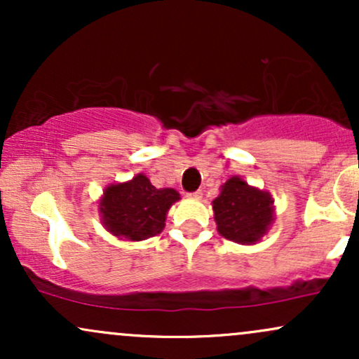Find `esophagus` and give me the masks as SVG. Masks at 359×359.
<instances>
[{"label":"esophagus","instance_id":"obj_1","mask_svg":"<svg viewBox=\"0 0 359 359\" xmlns=\"http://www.w3.org/2000/svg\"><path fill=\"white\" fill-rule=\"evenodd\" d=\"M189 197H191V199H201V197H203V192H201V191L191 192V194H189Z\"/></svg>","mask_w":359,"mask_h":359}]
</instances>
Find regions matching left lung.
<instances>
[{"label":"left lung","mask_w":359,"mask_h":359,"mask_svg":"<svg viewBox=\"0 0 359 359\" xmlns=\"http://www.w3.org/2000/svg\"><path fill=\"white\" fill-rule=\"evenodd\" d=\"M212 211L217 233L238 245H257L275 221L270 192L253 187L238 175L221 185Z\"/></svg>","instance_id":"8db88e82"}]
</instances>
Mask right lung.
Returning a JSON list of instances; mask_svg holds the SVG:
<instances>
[{
    "label": "right lung",
    "instance_id": "add662e5",
    "mask_svg": "<svg viewBox=\"0 0 359 359\" xmlns=\"http://www.w3.org/2000/svg\"><path fill=\"white\" fill-rule=\"evenodd\" d=\"M177 201L175 189H156L147 175L137 174L128 182L109 184L97 211L106 231L118 240L143 241L163 231L168 209Z\"/></svg>",
    "mask_w": 359,
    "mask_h": 359
}]
</instances>
